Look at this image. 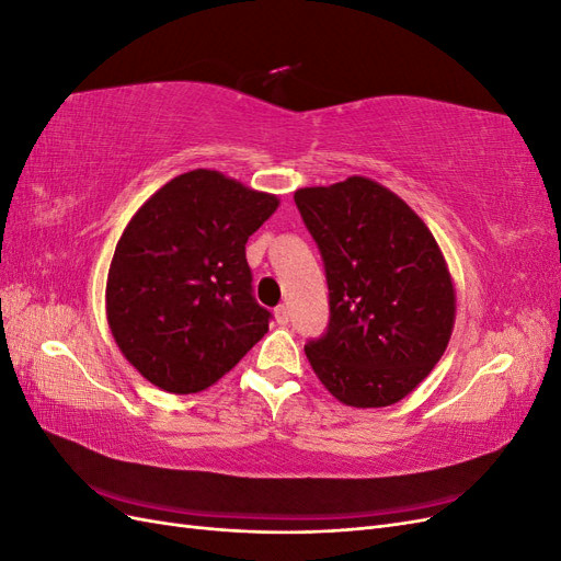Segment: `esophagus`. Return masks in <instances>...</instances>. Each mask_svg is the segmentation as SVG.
Here are the masks:
<instances>
[{
  "instance_id": "esophagus-1",
  "label": "esophagus",
  "mask_w": 561,
  "mask_h": 561,
  "mask_svg": "<svg viewBox=\"0 0 561 561\" xmlns=\"http://www.w3.org/2000/svg\"><path fill=\"white\" fill-rule=\"evenodd\" d=\"M274 313H276V322H278V325H285V322L290 320V311H287L285 304H280V307H276Z\"/></svg>"
}]
</instances>
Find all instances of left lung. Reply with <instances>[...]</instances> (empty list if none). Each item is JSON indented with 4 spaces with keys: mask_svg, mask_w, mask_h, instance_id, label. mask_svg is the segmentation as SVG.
<instances>
[{
    "mask_svg": "<svg viewBox=\"0 0 561 561\" xmlns=\"http://www.w3.org/2000/svg\"><path fill=\"white\" fill-rule=\"evenodd\" d=\"M318 243L330 322L304 351L348 407H388L431 375L449 344L456 295L423 219L379 182L353 175L295 192Z\"/></svg>",
    "mask_w": 561,
    "mask_h": 561,
    "instance_id": "8db88e82",
    "label": "left lung"
}]
</instances>
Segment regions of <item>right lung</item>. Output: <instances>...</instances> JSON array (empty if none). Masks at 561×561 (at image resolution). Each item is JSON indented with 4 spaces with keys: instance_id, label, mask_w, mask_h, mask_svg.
<instances>
[{
    "instance_id": "obj_1",
    "label": "right lung",
    "mask_w": 561,
    "mask_h": 561,
    "mask_svg": "<svg viewBox=\"0 0 561 561\" xmlns=\"http://www.w3.org/2000/svg\"><path fill=\"white\" fill-rule=\"evenodd\" d=\"M278 196L217 171L173 178L145 201L116 243L107 322L118 351L168 393L206 390L268 332L252 297L245 243Z\"/></svg>"
}]
</instances>
